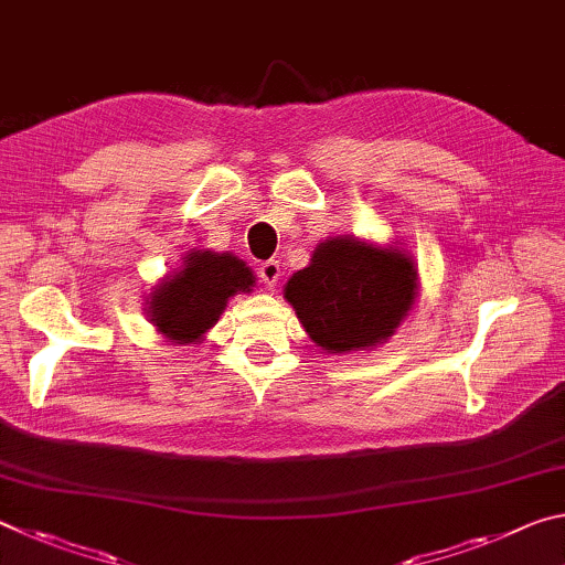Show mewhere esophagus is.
<instances>
[{
    "instance_id": "esophagus-1",
    "label": "esophagus",
    "mask_w": 565,
    "mask_h": 565,
    "mask_svg": "<svg viewBox=\"0 0 565 565\" xmlns=\"http://www.w3.org/2000/svg\"><path fill=\"white\" fill-rule=\"evenodd\" d=\"M259 276H262V281L266 286H276V284H279V279H281V264L276 262V259L264 262L259 266Z\"/></svg>"
}]
</instances>
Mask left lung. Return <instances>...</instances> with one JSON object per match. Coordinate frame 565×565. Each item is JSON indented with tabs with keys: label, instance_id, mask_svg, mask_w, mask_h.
I'll use <instances>...</instances> for the list:
<instances>
[{
	"label": "left lung",
	"instance_id": "8db88e82",
	"mask_svg": "<svg viewBox=\"0 0 565 565\" xmlns=\"http://www.w3.org/2000/svg\"><path fill=\"white\" fill-rule=\"evenodd\" d=\"M286 299L321 349L359 351L384 343L406 317L416 299V269L398 248L337 236L291 276Z\"/></svg>",
	"mask_w": 565,
	"mask_h": 565
}]
</instances>
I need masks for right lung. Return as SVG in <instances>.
<instances>
[{"instance_id":"obj_1","label":"right lung","mask_w":565,"mask_h":565,"mask_svg":"<svg viewBox=\"0 0 565 565\" xmlns=\"http://www.w3.org/2000/svg\"><path fill=\"white\" fill-rule=\"evenodd\" d=\"M252 286V269L236 256L191 252L184 269L151 294V323L174 343H194L218 321L226 301Z\"/></svg>"}]
</instances>
